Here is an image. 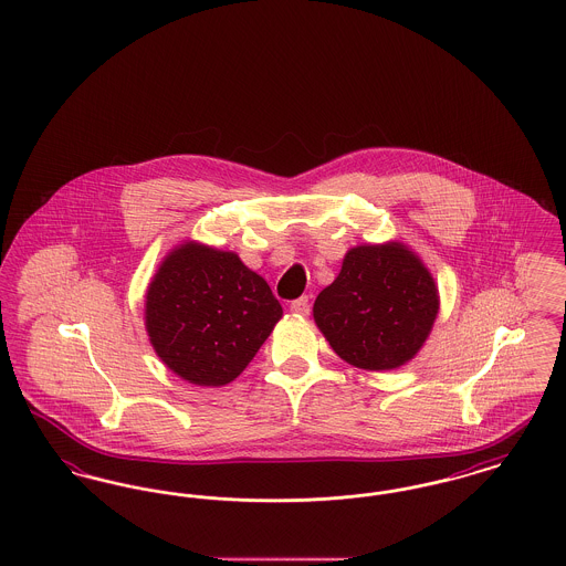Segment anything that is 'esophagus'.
<instances>
[{
    "instance_id": "1",
    "label": "esophagus",
    "mask_w": 566,
    "mask_h": 566,
    "mask_svg": "<svg viewBox=\"0 0 566 566\" xmlns=\"http://www.w3.org/2000/svg\"><path fill=\"white\" fill-rule=\"evenodd\" d=\"M310 298L307 296H298L291 303V312L298 314V316H310Z\"/></svg>"
}]
</instances>
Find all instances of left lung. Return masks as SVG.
I'll use <instances>...</instances> for the list:
<instances>
[{"mask_svg": "<svg viewBox=\"0 0 566 566\" xmlns=\"http://www.w3.org/2000/svg\"><path fill=\"white\" fill-rule=\"evenodd\" d=\"M431 273L401 243L358 245L314 303L331 348L358 369L401 367L422 348L437 318Z\"/></svg>", "mask_w": 566, "mask_h": 566, "instance_id": "1", "label": "left lung"}]
</instances>
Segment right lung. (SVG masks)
<instances>
[{
    "instance_id": "right-lung-1",
    "label": "right lung",
    "mask_w": 566,
    "mask_h": 566,
    "mask_svg": "<svg viewBox=\"0 0 566 566\" xmlns=\"http://www.w3.org/2000/svg\"><path fill=\"white\" fill-rule=\"evenodd\" d=\"M282 318L268 282L238 254L199 243L174 250L146 295V328L163 363L199 386L242 374Z\"/></svg>"
}]
</instances>
